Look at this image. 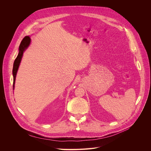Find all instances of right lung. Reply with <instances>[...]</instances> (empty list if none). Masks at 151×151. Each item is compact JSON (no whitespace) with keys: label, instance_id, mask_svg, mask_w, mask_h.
I'll list each match as a JSON object with an SVG mask.
<instances>
[{"label":"right lung","instance_id":"right-lung-1","mask_svg":"<svg viewBox=\"0 0 151 151\" xmlns=\"http://www.w3.org/2000/svg\"><path fill=\"white\" fill-rule=\"evenodd\" d=\"M30 43V38L29 36H26L24 38L22 39L21 41L20 45L19 46V53L17 58L14 60V63H13V89L14 88V83L16 80V76H17V71L20 64V62L21 61L22 55L24 52L26 50V49L27 48V47L29 46Z\"/></svg>","mask_w":151,"mask_h":151}]
</instances>
